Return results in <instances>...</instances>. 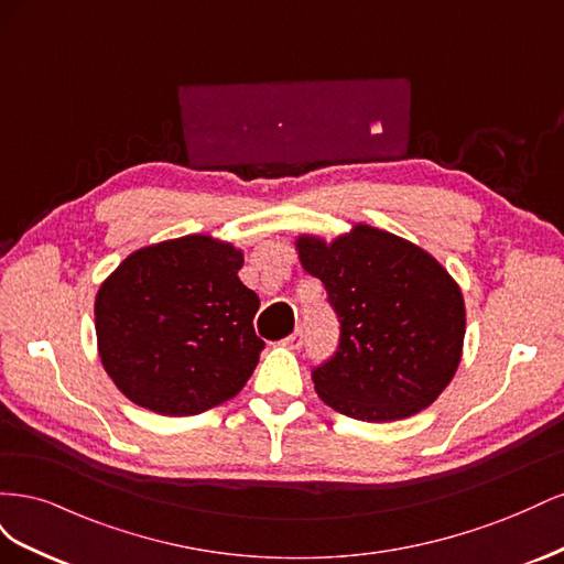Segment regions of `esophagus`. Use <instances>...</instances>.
<instances>
[{
  "mask_svg": "<svg viewBox=\"0 0 564 564\" xmlns=\"http://www.w3.org/2000/svg\"><path fill=\"white\" fill-rule=\"evenodd\" d=\"M284 346L292 348V350H299L303 346V327H296L292 334H289L284 338Z\"/></svg>",
  "mask_w": 564,
  "mask_h": 564,
  "instance_id": "esophagus-1",
  "label": "esophagus"
}]
</instances>
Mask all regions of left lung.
I'll return each mask as SVG.
<instances>
[{"label": "left lung", "instance_id": "8db88e82", "mask_svg": "<svg viewBox=\"0 0 564 564\" xmlns=\"http://www.w3.org/2000/svg\"><path fill=\"white\" fill-rule=\"evenodd\" d=\"M296 249L340 324L336 352L313 369L322 402L371 423L431 406L464 350L466 305L449 272L429 251L365 224L332 242L301 235Z\"/></svg>", "mask_w": 564, "mask_h": 564}]
</instances>
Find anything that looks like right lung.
Wrapping results in <instances>:
<instances>
[{
    "mask_svg": "<svg viewBox=\"0 0 564 564\" xmlns=\"http://www.w3.org/2000/svg\"><path fill=\"white\" fill-rule=\"evenodd\" d=\"M245 256L207 235L150 245L117 265L96 294L98 355L139 406L193 416L235 398L259 365V296L237 270Z\"/></svg>",
    "mask_w": 564,
    "mask_h": 564,
    "instance_id": "add662e5",
    "label": "right lung"
}]
</instances>
